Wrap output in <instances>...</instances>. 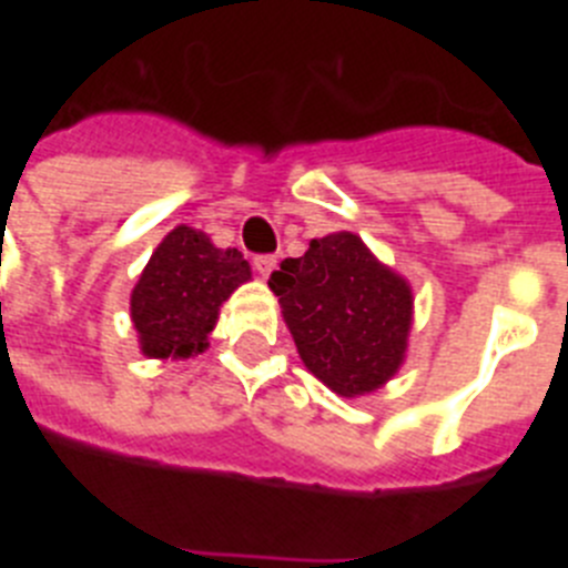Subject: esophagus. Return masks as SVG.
Returning <instances> with one entry per match:
<instances>
[{
	"label": "esophagus",
	"mask_w": 568,
	"mask_h": 568,
	"mask_svg": "<svg viewBox=\"0 0 568 568\" xmlns=\"http://www.w3.org/2000/svg\"><path fill=\"white\" fill-rule=\"evenodd\" d=\"M253 264H255V270H258L261 278H270V273L278 267V258H275V255H255Z\"/></svg>",
	"instance_id": "esophagus-1"
}]
</instances>
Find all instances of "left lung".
<instances>
[{"label":"left lung","instance_id":"obj_1","mask_svg":"<svg viewBox=\"0 0 568 568\" xmlns=\"http://www.w3.org/2000/svg\"><path fill=\"white\" fill-rule=\"evenodd\" d=\"M281 313L310 373L344 398L398 373L413 329V290L353 233L310 241L270 275Z\"/></svg>","mask_w":568,"mask_h":568}]
</instances>
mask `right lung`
I'll list each match as a JSON object with an SVG mask.
<instances>
[{
    "label": "right lung",
    "instance_id": "1",
    "mask_svg": "<svg viewBox=\"0 0 568 568\" xmlns=\"http://www.w3.org/2000/svg\"><path fill=\"white\" fill-rule=\"evenodd\" d=\"M239 250L215 247L193 227H175L150 255L130 295V318L148 358H190L207 349L219 307L250 281Z\"/></svg>",
    "mask_w": 568,
    "mask_h": 568
}]
</instances>
